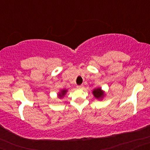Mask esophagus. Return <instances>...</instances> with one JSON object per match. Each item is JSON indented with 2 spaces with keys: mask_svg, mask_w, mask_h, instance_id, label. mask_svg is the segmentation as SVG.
Listing matches in <instances>:
<instances>
[{
  "mask_svg": "<svg viewBox=\"0 0 150 150\" xmlns=\"http://www.w3.org/2000/svg\"><path fill=\"white\" fill-rule=\"evenodd\" d=\"M77 88H79V89H82V88H83V85H77Z\"/></svg>",
  "mask_w": 150,
  "mask_h": 150,
  "instance_id": "1",
  "label": "esophagus"
}]
</instances>
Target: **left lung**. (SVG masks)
Listing matches in <instances>:
<instances>
[{"label": "left lung", "mask_w": 150, "mask_h": 150, "mask_svg": "<svg viewBox=\"0 0 150 150\" xmlns=\"http://www.w3.org/2000/svg\"><path fill=\"white\" fill-rule=\"evenodd\" d=\"M93 94H94V96L96 98H101L103 97L104 94H103V92L101 91V89L100 88H97L95 89L94 91H93Z\"/></svg>", "instance_id": "left-lung-1"}]
</instances>
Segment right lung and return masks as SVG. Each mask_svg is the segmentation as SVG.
I'll return each instance as SVG.
<instances>
[{
    "label": "right lung",
    "mask_w": 150,
    "mask_h": 150,
    "mask_svg": "<svg viewBox=\"0 0 150 150\" xmlns=\"http://www.w3.org/2000/svg\"><path fill=\"white\" fill-rule=\"evenodd\" d=\"M65 92H66V90H62L61 91V93L59 94V97H63V96H64V94H65Z\"/></svg>",
    "instance_id": "obj_1"
}]
</instances>
